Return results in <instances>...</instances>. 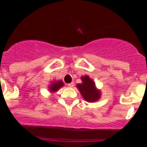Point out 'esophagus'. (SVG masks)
Listing matches in <instances>:
<instances>
[{
    "label": "esophagus",
    "mask_w": 147,
    "mask_h": 147,
    "mask_svg": "<svg viewBox=\"0 0 147 147\" xmlns=\"http://www.w3.org/2000/svg\"><path fill=\"white\" fill-rule=\"evenodd\" d=\"M74 82H71V83H68V84H67V86H68V87H71V88H72V87H74Z\"/></svg>",
    "instance_id": "34e87169"
}]
</instances>
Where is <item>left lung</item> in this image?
I'll list each match as a JSON object with an SVG mask.
<instances>
[{
    "label": "left lung",
    "instance_id": "8db88e82",
    "mask_svg": "<svg viewBox=\"0 0 147 147\" xmlns=\"http://www.w3.org/2000/svg\"><path fill=\"white\" fill-rule=\"evenodd\" d=\"M82 83L77 85V88L84 98L89 102L97 101L100 97V91L96 89L93 80L89 76H85L82 77Z\"/></svg>",
    "mask_w": 147,
    "mask_h": 147
}]
</instances>
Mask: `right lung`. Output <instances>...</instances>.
<instances>
[{
  "label": "right lung",
  "instance_id": "add662e5",
  "mask_svg": "<svg viewBox=\"0 0 147 147\" xmlns=\"http://www.w3.org/2000/svg\"><path fill=\"white\" fill-rule=\"evenodd\" d=\"M62 86H63V82L62 81H59L57 82H53V84H51V85L49 88H50L51 91L55 92L57 91Z\"/></svg>",
  "mask_w": 147,
  "mask_h": 147
}]
</instances>
